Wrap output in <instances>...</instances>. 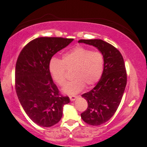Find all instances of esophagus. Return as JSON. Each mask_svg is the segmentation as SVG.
Listing matches in <instances>:
<instances>
[{"instance_id": "esophagus-1", "label": "esophagus", "mask_w": 147, "mask_h": 147, "mask_svg": "<svg viewBox=\"0 0 147 147\" xmlns=\"http://www.w3.org/2000/svg\"><path fill=\"white\" fill-rule=\"evenodd\" d=\"M77 98V96H75V95L70 96V99L71 101H75Z\"/></svg>"}]
</instances>
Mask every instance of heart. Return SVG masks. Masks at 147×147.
Wrapping results in <instances>:
<instances>
[{"mask_svg": "<svg viewBox=\"0 0 147 147\" xmlns=\"http://www.w3.org/2000/svg\"><path fill=\"white\" fill-rule=\"evenodd\" d=\"M104 59L102 53L91 51L83 46H77L62 55V60L53 57L49 63V71L58 85L63 86L66 82V68H73V79L63 88L68 95L80 92L84 86L95 84L100 79L104 71Z\"/></svg>", "mask_w": 147, "mask_h": 147, "instance_id": "obj_1", "label": "heart"}]
</instances>
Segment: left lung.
I'll list each match as a JSON object with an SVG mask.
<instances>
[{
    "label": "left lung",
    "mask_w": 147,
    "mask_h": 147,
    "mask_svg": "<svg viewBox=\"0 0 147 147\" xmlns=\"http://www.w3.org/2000/svg\"><path fill=\"white\" fill-rule=\"evenodd\" d=\"M79 43L93 45L102 53L104 71L93 88L82 96L88 102L81 114L82 119L92 126H99L113 116L122 100L127 82V74L122 54L113 45L101 39H81Z\"/></svg>",
    "instance_id": "left-lung-1"
}]
</instances>
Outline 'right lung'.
<instances>
[{
  "instance_id": "1",
  "label": "right lung",
  "mask_w": 147,
  "mask_h": 147,
  "mask_svg": "<svg viewBox=\"0 0 147 147\" xmlns=\"http://www.w3.org/2000/svg\"><path fill=\"white\" fill-rule=\"evenodd\" d=\"M72 41L61 37L36 38L22 49L16 61L15 89L18 100L28 117L43 127L59 122L63 105L70 102L52 81L49 63Z\"/></svg>"
}]
</instances>
